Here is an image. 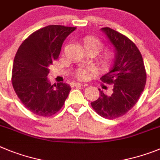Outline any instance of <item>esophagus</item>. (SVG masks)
Returning <instances> with one entry per match:
<instances>
[{"label":"esophagus","instance_id":"1","mask_svg":"<svg viewBox=\"0 0 160 160\" xmlns=\"http://www.w3.org/2000/svg\"><path fill=\"white\" fill-rule=\"evenodd\" d=\"M74 86H76V87H81V86H86L85 84H80V83H75L74 84Z\"/></svg>","mask_w":160,"mask_h":160}]
</instances>
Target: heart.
I'll return each mask as SVG.
<instances>
[{
  "instance_id": "obj_1",
  "label": "heart",
  "mask_w": 160,
  "mask_h": 160,
  "mask_svg": "<svg viewBox=\"0 0 160 160\" xmlns=\"http://www.w3.org/2000/svg\"><path fill=\"white\" fill-rule=\"evenodd\" d=\"M81 46L84 51L88 55H96L103 48V42L99 38L92 35L84 36L81 39ZM116 59V53L112 49H105L97 58V66L103 72L110 70L113 66ZM76 77L79 80H85L88 76V72L84 69H80L76 72Z\"/></svg>"
}]
</instances>
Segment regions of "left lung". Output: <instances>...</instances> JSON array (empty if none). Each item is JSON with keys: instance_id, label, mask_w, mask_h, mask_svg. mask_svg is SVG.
Masks as SVG:
<instances>
[{"instance_id": "8db88e82", "label": "left lung", "mask_w": 160, "mask_h": 160, "mask_svg": "<svg viewBox=\"0 0 160 160\" xmlns=\"http://www.w3.org/2000/svg\"><path fill=\"white\" fill-rule=\"evenodd\" d=\"M101 30L116 53L112 69L101 78L103 83L113 84V92L108 96L99 89V98L91 105L102 118L115 119L126 114L137 103L144 90L147 73L139 50L130 38L109 27Z\"/></svg>"}]
</instances>
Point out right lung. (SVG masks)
<instances>
[{"instance_id":"1","label":"right lung","mask_w":160,"mask_h":160,"mask_svg":"<svg viewBox=\"0 0 160 160\" xmlns=\"http://www.w3.org/2000/svg\"><path fill=\"white\" fill-rule=\"evenodd\" d=\"M76 27L51 25L36 30L17 51L12 84L22 103L38 116L51 117L63 107L71 87L65 83L51 84L49 66L58 59L65 38Z\"/></svg>"}]
</instances>
